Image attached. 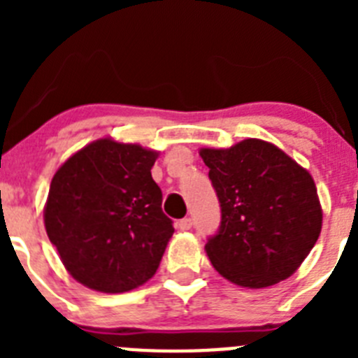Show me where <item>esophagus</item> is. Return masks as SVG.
Returning <instances> with one entry per match:
<instances>
[{
  "mask_svg": "<svg viewBox=\"0 0 358 358\" xmlns=\"http://www.w3.org/2000/svg\"><path fill=\"white\" fill-rule=\"evenodd\" d=\"M192 218L189 217H186V218H181V220H179V222H177V227H179V229L181 231H188V229H192Z\"/></svg>",
  "mask_w": 358,
  "mask_h": 358,
  "instance_id": "34e87169",
  "label": "esophagus"
}]
</instances>
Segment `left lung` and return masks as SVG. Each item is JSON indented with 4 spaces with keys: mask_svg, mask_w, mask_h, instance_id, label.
I'll return each instance as SVG.
<instances>
[{
    "mask_svg": "<svg viewBox=\"0 0 358 358\" xmlns=\"http://www.w3.org/2000/svg\"><path fill=\"white\" fill-rule=\"evenodd\" d=\"M201 157L222 211L217 235L206 243L215 271L249 289L292 276L322 226L308 170L276 145L256 138L229 148H201Z\"/></svg>",
    "mask_w": 358,
    "mask_h": 358,
    "instance_id": "8db88e82",
    "label": "left lung"
}]
</instances>
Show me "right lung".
<instances>
[{
  "label": "right lung",
  "instance_id": "obj_1",
  "mask_svg": "<svg viewBox=\"0 0 358 358\" xmlns=\"http://www.w3.org/2000/svg\"><path fill=\"white\" fill-rule=\"evenodd\" d=\"M157 154L102 138L53 176L44 227L66 271L87 289L129 292L156 274L173 235L150 173Z\"/></svg>",
  "mask_w": 358,
  "mask_h": 358
}]
</instances>
